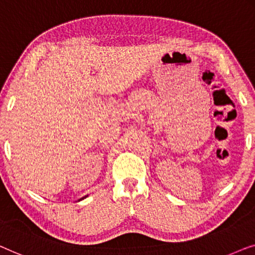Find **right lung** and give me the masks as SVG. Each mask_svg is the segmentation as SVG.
<instances>
[{"label": "right lung", "instance_id": "add662e5", "mask_svg": "<svg viewBox=\"0 0 255 255\" xmlns=\"http://www.w3.org/2000/svg\"><path fill=\"white\" fill-rule=\"evenodd\" d=\"M87 196H88V195H85V196H83V198H82V199H80V200H78V201H82V200H84L85 198H87Z\"/></svg>", "mask_w": 255, "mask_h": 255}]
</instances>
